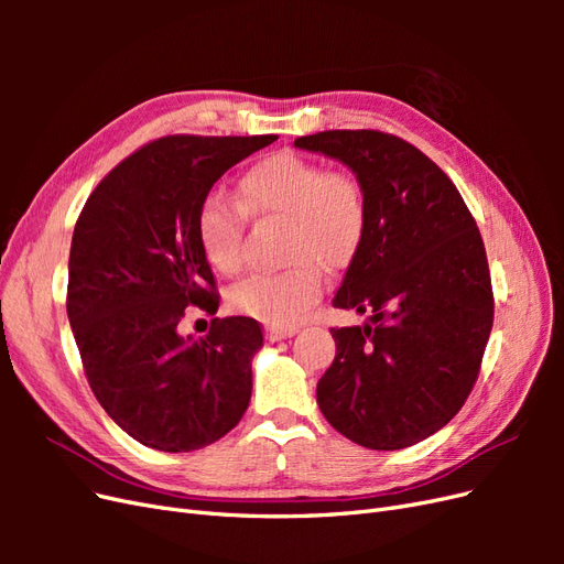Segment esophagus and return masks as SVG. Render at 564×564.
I'll use <instances>...</instances> for the list:
<instances>
[{"instance_id": "obj_1", "label": "esophagus", "mask_w": 564, "mask_h": 564, "mask_svg": "<svg viewBox=\"0 0 564 564\" xmlns=\"http://www.w3.org/2000/svg\"><path fill=\"white\" fill-rule=\"evenodd\" d=\"M294 334H299V327H265V338L272 344L282 338H292Z\"/></svg>"}]
</instances>
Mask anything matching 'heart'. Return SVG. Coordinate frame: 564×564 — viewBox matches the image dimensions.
Wrapping results in <instances>:
<instances>
[{"instance_id":"heart-1","label":"heart","mask_w":564,"mask_h":564,"mask_svg":"<svg viewBox=\"0 0 564 564\" xmlns=\"http://www.w3.org/2000/svg\"><path fill=\"white\" fill-rule=\"evenodd\" d=\"M240 204L209 193L197 209V240L207 261L232 278L247 263L245 214L253 220H286V261L282 272H259L235 284L228 303L235 313L270 327H292L322 292L324 268L346 265L367 228V195L348 172L278 152L253 164L240 178Z\"/></svg>"}]
</instances>
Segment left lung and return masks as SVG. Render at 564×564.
<instances>
[{"label":"left lung","instance_id":"8db88e82","mask_svg":"<svg viewBox=\"0 0 564 564\" xmlns=\"http://www.w3.org/2000/svg\"><path fill=\"white\" fill-rule=\"evenodd\" d=\"M294 145L344 162L367 195L365 237L332 303L369 319L332 329L317 404L357 445L412 447L456 416L480 373L494 322L480 230L449 176L398 135L319 131Z\"/></svg>","mask_w":564,"mask_h":564}]
</instances>
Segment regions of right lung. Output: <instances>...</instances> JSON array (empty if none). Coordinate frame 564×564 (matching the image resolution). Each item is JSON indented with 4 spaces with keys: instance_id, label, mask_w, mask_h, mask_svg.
I'll list each match as a JSON object with an SVG mask.
<instances>
[{
    "instance_id": "1",
    "label": "right lung",
    "mask_w": 564,
    "mask_h": 564,
    "mask_svg": "<svg viewBox=\"0 0 564 564\" xmlns=\"http://www.w3.org/2000/svg\"><path fill=\"white\" fill-rule=\"evenodd\" d=\"M278 135H164L96 185L67 263V319L84 373L108 416L141 445L193 452L245 416L251 317H214L207 336L178 334L189 305L214 315L218 292L197 240V209L230 166Z\"/></svg>"
}]
</instances>
